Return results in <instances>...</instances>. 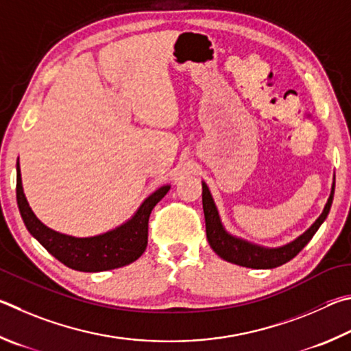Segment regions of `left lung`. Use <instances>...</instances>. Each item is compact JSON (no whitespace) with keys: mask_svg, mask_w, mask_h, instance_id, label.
<instances>
[{"mask_svg":"<svg viewBox=\"0 0 351 351\" xmlns=\"http://www.w3.org/2000/svg\"><path fill=\"white\" fill-rule=\"evenodd\" d=\"M333 194H335V182L331 186L330 197L327 204L324 206V211L321 216L316 219L304 234H300L293 242L282 245V247L268 248L262 247L253 242L245 241L242 237L232 236L225 230V226L220 220L217 206L214 204V199L210 193V188L206 186L205 182H202V204H204V213H205V225H206V239L210 242V247L214 253L223 261L236 263V265L247 267V268H256V269H271L276 267L284 265V263L290 262L293 257L299 254L306 243L311 241V237L316 234L319 226L324 223L327 219L331 204H333Z\"/></svg>","mask_w":351,"mask_h":351,"instance_id":"obj_1","label":"left lung"}]
</instances>
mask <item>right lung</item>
<instances>
[{"instance_id":"obj_1","label":"right lung","mask_w":351,"mask_h":351,"mask_svg":"<svg viewBox=\"0 0 351 351\" xmlns=\"http://www.w3.org/2000/svg\"><path fill=\"white\" fill-rule=\"evenodd\" d=\"M169 188L171 185H163L147 195L134 216L114 230L92 237L67 236L51 230L35 216L24 195L20 162H16V202L26 228L55 259L66 267L84 273L106 271L137 261L145 253L147 245L149 214Z\"/></svg>"}]
</instances>
